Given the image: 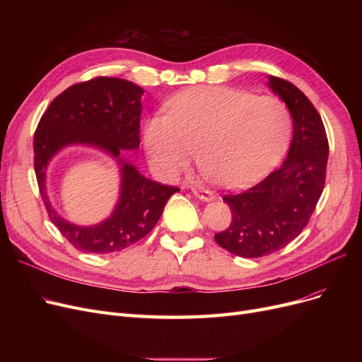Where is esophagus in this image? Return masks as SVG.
<instances>
[{
    "label": "esophagus",
    "mask_w": 362,
    "mask_h": 362,
    "mask_svg": "<svg viewBox=\"0 0 362 362\" xmlns=\"http://www.w3.org/2000/svg\"><path fill=\"white\" fill-rule=\"evenodd\" d=\"M192 192H193L196 198L204 201V202H210V201L214 199V193L210 192V190H205V189H201V187H192Z\"/></svg>",
    "instance_id": "1"
}]
</instances>
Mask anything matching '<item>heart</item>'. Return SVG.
<instances>
[{
  "mask_svg": "<svg viewBox=\"0 0 362 362\" xmlns=\"http://www.w3.org/2000/svg\"><path fill=\"white\" fill-rule=\"evenodd\" d=\"M168 115L144 128L152 166L173 178L199 151L201 166L228 189L259 178L281 160L291 136V115L278 98L226 86H201L175 95Z\"/></svg>",
  "mask_w": 362,
  "mask_h": 362,
  "instance_id": "heart-1",
  "label": "heart"
}]
</instances>
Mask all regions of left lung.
<instances>
[{
  "label": "left lung",
  "instance_id": "8db88e82",
  "mask_svg": "<svg viewBox=\"0 0 362 362\" xmlns=\"http://www.w3.org/2000/svg\"><path fill=\"white\" fill-rule=\"evenodd\" d=\"M267 87L286 103L293 137L279 169L254 187L223 196L233 222L214 238L242 258L270 255L298 237L320 199L326 178L329 146L320 115L294 84L270 75Z\"/></svg>",
  "mask_w": 362,
  "mask_h": 362
}]
</instances>
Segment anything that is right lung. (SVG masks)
Listing matches in <instances>:
<instances>
[{
    "instance_id": "right-lung-1",
    "label": "right lung",
    "mask_w": 362,
    "mask_h": 362,
    "mask_svg": "<svg viewBox=\"0 0 362 362\" xmlns=\"http://www.w3.org/2000/svg\"><path fill=\"white\" fill-rule=\"evenodd\" d=\"M144 89L133 81L100 76L71 86L54 100L37 125L35 172L51 222L68 242L83 252L112 254L134 245L151 233L163 208L178 189L151 181L125 160L122 151L140 146ZM69 146L104 151L118 164L119 196L112 214L100 224L83 227L62 218L50 205L46 173L52 158Z\"/></svg>"
}]
</instances>
